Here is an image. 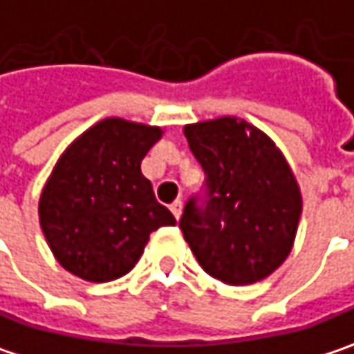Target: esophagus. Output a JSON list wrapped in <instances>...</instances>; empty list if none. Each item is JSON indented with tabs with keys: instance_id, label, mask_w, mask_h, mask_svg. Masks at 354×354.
<instances>
[{
	"instance_id": "1",
	"label": "esophagus",
	"mask_w": 354,
	"mask_h": 354,
	"mask_svg": "<svg viewBox=\"0 0 354 354\" xmlns=\"http://www.w3.org/2000/svg\"><path fill=\"white\" fill-rule=\"evenodd\" d=\"M171 214L175 215L177 219L181 217V214H183V201H181V199H177V201L171 203Z\"/></svg>"
}]
</instances>
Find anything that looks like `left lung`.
I'll return each mask as SVG.
<instances>
[{"label": "left lung", "instance_id": "obj_1", "mask_svg": "<svg viewBox=\"0 0 354 354\" xmlns=\"http://www.w3.org/2000/svg\"><path fill=\"white\" fill-rule=\"evenodd\" d=\"M207 199H189L179 227L199 266L230 286L268 278L292 252L302 195L276 142L238 116L185 124Z\"/></svg>", "mask_w": 354, "mask_h": 354}]
</instances>
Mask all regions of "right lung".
I'll return each mask as SVG.
<instances>
[{
	"label": "right lung",
	"instance_id": "add662e5",
	"mask_svg": "<svg viewBox=\"0 0 354 354\" xmlns=\"http://www.w3.org/2000/svg\"><path fill=\"white\" fill-rule=\"evenodd\" d=\"M161 137V127L109 116L66 147L38 203L44 238L64 270L88 282L116 280L155 230L177 223L140 173Z\"/></svg>",
	"mask_w": 354,
	"mask_h": 354
}]
</instances>
